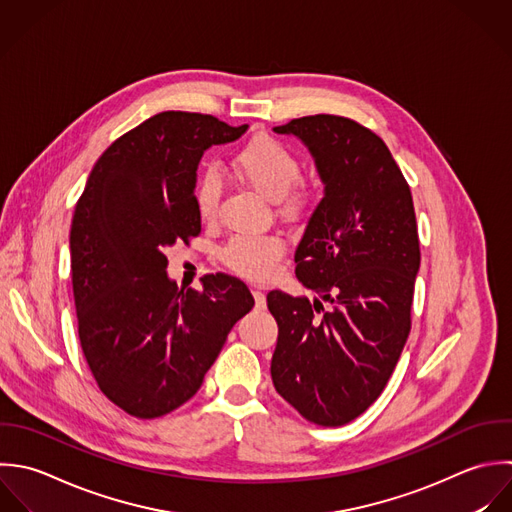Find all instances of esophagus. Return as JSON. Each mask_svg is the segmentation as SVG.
<instances>
[{
	"mask_svg": "<svg viewBox=\"0 0 512 512\" xmlns=\"http://www.w3.org/2000/svg\"><path fill=\"white\" fill-rule=\"evenodd\" d=\"M253 297H255V307H257V309H265V307H267L265 293H261L259 289H253Z\"/></svg>",
	"mask_w": 512,
	"mask_h": 512,
	"instance_id": "34e87169",
	"label": "esophagus"
}]
</instances>
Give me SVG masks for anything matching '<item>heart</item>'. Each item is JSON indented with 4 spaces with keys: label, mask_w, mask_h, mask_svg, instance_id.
<instances>
[{
    "label": "heart",
    "mask_w": 512,
    "mask_h": 512,
    "mask_svg": "<svg viewBox=\"0 0 512 512\" xmlns=\"http://www.w3.org/2000/svg\"><path fill=\"white\" fill-rule=\"evenodd\" d=\"M231 165L241 181L265 199L277 201L279 211L289 217L301 215L313 199L311 187L299 183L303 173L299 157L275 137H255L233 157ZM221 191L219 173L207 169L195 187V207L203 221L215 219ZM285 251V241L279 235H233L221 247L219 259L245 279L267 281L275 275Z\"/></svg>",
    "instance_id": "heart-1"
}]
</instances>
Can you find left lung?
Wrapping results in <instances>:
<instances>
[{"instance_id": "1", "label": "left lung", "mask_w": 512, "mask_h": 512, "mask_svg": "<svg viewBox=\"0 0 512 512\" xmlns=\"http://www.w3.org/2000/svg\"><path fill=\"white\" fill-rule=\"evenodd\" d=\"M275 131L309 147L325 197L295 251L315 301L267 293L279 325L271 379L301 417L341 427L379 399L411 333L421 265L413 195L385 141L349 117L307 115Z\"/></svg>"}]
</instances>
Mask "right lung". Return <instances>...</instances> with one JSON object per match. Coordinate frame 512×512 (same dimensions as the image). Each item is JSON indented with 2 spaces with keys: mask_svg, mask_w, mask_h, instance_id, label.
<instances>
[{
  "mask_svg": "<svg viewBox=\"0 0 512 512\" xmlns=\"http://www.w3.org/2000/svg\"><path fill=\"white\" fill-rule=\"evenodd\" d=\"M213 115L161 111L95 161L71 221V283L83 357L99 391L137 419L187 403L255 299L237 277L177 287L167 247L201 233L203 151L245 133Z\"/></svg>",
  "mask_w": 512,
  "mask_h": 512,
  "instance_id": "right-lung-1",
  "label": "right lung"
}]
</instances>
